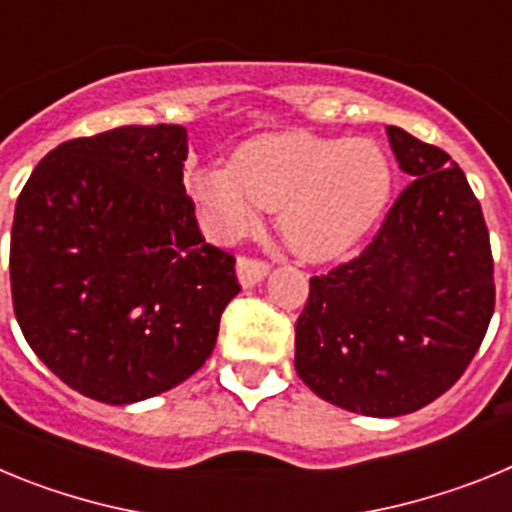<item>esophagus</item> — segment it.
Returning <instances> with one entry per match:
<instances>
[{
    "instance_id": "34e87169",
    "label": "esophagus",
    "mask_w": 512,
    "mask_h": 512,
    "mask_svg": "<svg viewBox=\"0 0 512 512\" xmlns=\"http://www.w3.org/2000/svg\"><path fill=\"white\" fill-rule=\"evenodd\" d=\"M235 269H238V279H241L243 287H253L269 274V264L261 259H251V256H241Z\"/></svg>"
}]
</instances>
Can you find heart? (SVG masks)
Listing matches in <instances>:
<instances>
[{
  "label": "heart",
  "instance_id": "obj_1",
  "mask_svg": "<svg viewBox=\"0 0 512 512\" xmlns=\"http://www.w3.org/2000/svg\"><path fill=\"white\" fill-rule=\"evenodd\" d=\"M392 194L390 158L374 140L261 135L235 148L230 164L192 176V197L215 241H238L279 210V230L297 256L336 259L364 238Z\"/></svg>",
  "mask_w": 512,
  "mask_h": 512
}]
</instances>
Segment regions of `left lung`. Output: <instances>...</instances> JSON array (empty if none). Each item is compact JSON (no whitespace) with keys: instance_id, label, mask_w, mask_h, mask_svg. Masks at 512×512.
<instances>
[{"instance_id":"left-lung-1","label":"left lung","mask_w":512,"mask_h":512,"mask_svg":"<svg viewBox=\"0 0 512 512\" xmlns=\"http://www.w3.org/2000/svg\"><path fill=\"white\" fill-rule=\"evenodd\" d=\"M402 189L374 241L310 279L295 369L330 405L372 418L425 408L454 387L495 312L482 207L446 151L387 125Z\"/></svg>"}]
</instances>
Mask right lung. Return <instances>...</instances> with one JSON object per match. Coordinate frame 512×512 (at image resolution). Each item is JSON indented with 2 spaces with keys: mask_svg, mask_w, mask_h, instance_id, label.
<instances>
[{
  "mask_svg": "<svg viewBox=\"0 0 512 512\" xmlns=\"http://www.w3.org/2000/svg\"><path fill=\"white\" fill-rule=\"evenodd\" d=\"M187 130L125 125L53 148L9 241L22 336L61 382L130 405L192 377L241 292L184 189Z\"/></svg>",
  "mask_w": 512,
  "mask_h": 512,
  "instance_id": "1",
  "label": "right lung"
}]
</instances>
